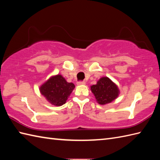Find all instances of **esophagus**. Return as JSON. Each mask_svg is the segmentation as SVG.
Wrapping results in <instances>:
<instances>
[{"mask_svg":"<svg viewBox=\"0 0 160 160\" xmlns=\"http://www.w3.org/2000/svg\"><path fill=\"white\" fill-rule=\"evenodd\" d=\"M77 84L78 85H84V84H85V82L84 81H78Z\"/></svg>","mask_w":160,"mask_h":160,"instance_id":"34e87169","label":"esophagus"}]
</instances>
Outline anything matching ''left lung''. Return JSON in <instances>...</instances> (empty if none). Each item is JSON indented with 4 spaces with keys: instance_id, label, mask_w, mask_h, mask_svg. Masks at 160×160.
<instances>
[{
    "instance_id": "left-lung-1",
    "label": "left lung",
    "mask_w": 160,
    "mask_h": 160,
    "mask_svg": "<svg viewBox=\"0 0 160 160\" xmlns=\"http://www.w3.org/2000/svg\"><path fill=\"white\" fill-rule=\"evenodd\" d=\"M91 89L98 102L102 105L111 102L119 94L116 84L107 77L101 78L96 84L91 87Z\"/></svg>"
}]
</instances>
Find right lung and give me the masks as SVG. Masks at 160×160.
Masks as SVG:
<instances>
[{"mask_svg":"<svg viewBox=\"0 0 160 160\" xmlns=\"http://www.w3.org/2000/svg\"><path fill=\"white\" fill-rule=\"evenodd\" d=\"M74 88L73 83L67 82L61 75H57L44 83L40 87V91L51 104L61 106L66 102Z\"/></svg>","mask_w":160,"mask_h":160,"instance_id":"obj_1","label":"right lung"}]
</instances>
